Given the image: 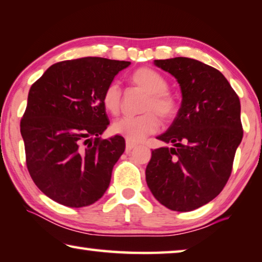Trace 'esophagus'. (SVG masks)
<instances>
[{"label":"esophagus","mask_w":262,"mask_h":262,"mask_svg":"<svg viewBox=\"0 0 262 262\" xmlns=\"http://www.w3.org/2000/svg\"><path fill=\"white\" fill-rule=\"evenodd\" d=\"M136 146H137L136 144H134V143H130V142H126V147H125L126 154H130L131 150H134V148H135Z\"/></svg>","instance_id":"1"}]
</instances>
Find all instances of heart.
<instances>
[{
  "label": "heart",
  "instance_id": "heart-1",
  "mask_svg": "<svg viewBox=\"0 0 262 262\" xmlns=\"http://www.w3.org/2000/svg\"><path fill=\"white\" fill-rule=\"evenodd\" d=\"M131 83L146 92L142 112L136 117H123L111 125V131L119 135L128 142L137 143L145 137L155 134L159 127V120L155 114L164 122L174 118L177 114L176 99L166 91L167 80L164 76L152 68L143 67L135 70L130 76ZM122 104V92L117 84L112 83L103 94V106L111 115H117Z\"/></svg>",
  "mask_w": 262,
  "mask_h": 262
}]
</instances>
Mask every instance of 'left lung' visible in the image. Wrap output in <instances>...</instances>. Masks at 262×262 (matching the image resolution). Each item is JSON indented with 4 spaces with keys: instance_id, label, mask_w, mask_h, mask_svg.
<instances>
[{
    "instance_id": "8db88e82",
    "label": "left lung",
    "mask_w": 262,
    "mask_h": 262,
    "mask_svg": "<svg viewBox=\"0 0 262 262\" xmlns=\"http://www.w3.org/2000/svg\"><path fill=\"white\" fill-rule=\"evenodd\" d=\"M182 90L173 123L157 139L172 147L152 151L146 183L168 210L190 212L215 198L231 176L243 139L240 100L219 70L187 57L156 59Z\"/></svg>"
}]
</instances>
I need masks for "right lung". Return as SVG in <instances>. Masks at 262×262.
Masks as SVG:
<instances>
[{
    "label": "right lung",
    "instance_id": "1",
    "mask_svg": "<svg viewBox=\"0 0 262 262\" xmlns=\"http://www.w3.org/2000/svg\"><path fill=\"white\" fill-rule=\"evenodd\" d=\"M130 64L102 57L64 61L31 85L21 120L27 167L56 203L89 206L107 190L125 140L117 135L100 139L110 124L103 94Z\"/></svg>",
    "mask_w": 262,
    "mask_h": 262
}]
</instances>
